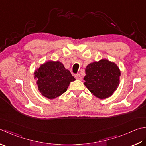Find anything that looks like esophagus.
Instances as JSON below:
<instances>
[{"mask_svg": "<svg viewBox=\"0 0 146 146\" xmlns=\"http://www.w3.org/2000/svg\"><path fill=\"white\" fill-rule=\"evenodd\" d=\"M75 78H76V79H79V80H80V79H81V76L80 74H76Z\"/></svg>", "mask_w": 146, "mask_h": 146, "instance_id": "1", "label": "esophagus"}]
</instances>
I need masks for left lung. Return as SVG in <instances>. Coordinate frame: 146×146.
I'll use <instances>...</instances> for the list:
<instances>
[{
    "label": "left lung",
    "instance_id": "8db88e82",
    "mask_svg": "<svg viewBox=\"0 0 146 146\" xmlns=\"http://www.w3.org/2000/svg\"><path fill=\"white\" fill-rule=\"evenodd\" d=\"M85 71L84 85L99 98L111 96L119 85L121 74L119 68L114 63L107 60L90 64Z\"/></svg>",
    "mask_w": 146,
    "mask_h": 146
}]
</instances>
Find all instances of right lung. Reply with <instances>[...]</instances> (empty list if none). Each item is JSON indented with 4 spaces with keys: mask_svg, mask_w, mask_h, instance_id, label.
<instances>
[{
    "mask_svg": "<svg viewBox=\"0 0 146 146\" xmlns=\"http://www.w3.org/2000/svg\"><path fill=\"white\" fill-rule=\"evenodd\" d=\"M38 80V88L43 96L49 99L59 97L67 91L75 78L60 62H48L34 73Z\"/></svg>",
    "mask_w": 146,
    "mask_h": 146,
    "instance_id": "right-lung-1",
    "label": "right lung"
}]
</instances>
